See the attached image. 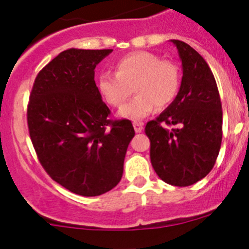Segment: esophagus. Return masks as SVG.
I'll return each instance as SVG.
<instances>
[{
  "instance_id": "1",
  "label": "esophagus",
  "mask_w": 249,
  "mask_h": 249,
  "mask_svg": "<svg viewBox=\"0 0 249 249\" xmlns=\"http://www.w3.org/2000/svg\"><path fill=\"white\" fill-rule=\"evenodd\" d=\"M132 125H134V129L136 132H141L143 130V124L142 123H137V122H134L132 123Z\"/></svg>"
}]
</instances>
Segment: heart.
Returning a JSON list of instances; mask_svg holds the SVG:
<instances>
[{
	"instance_id": "b5f03b06",
	"label": "heart",
	"mask_w": 249,
	"mask_h": 249,
	"mask_svg": "<svg viewBox=\"0 0 249 249\" xmlns=\"http://www.w3.org/2000/svg\"><path fill=\"white\" fill-rule=\"evenodd\" d=\"M115 73L104 72L97 89L105 101L119 107L134 89L136 96L119 110V117L140 120L158 108L169 106L179 89V69L175 62L161 60L150 52H134L117 60Z\"/></svg>"
}]
</instances>
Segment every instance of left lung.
Masks as SVG:
<instances>
[{
    "mask_svg": "<svg viewBox=\"0 0 249 249\" xmlns=\"http://www.w3.org/2000/svg\"><path fill=\"white\" fill-rule=\"evenodd\" d=\"M182 60L183 77L173 102L145 125L150 161L167 184L188 187L213 169L222 144L219 91L205 59L189 44L172 39ZM175 126L172 129L164 126Z\"/></svg>",
    "mask_w": 249,
    "mask_h": 249,
    "instance_id": "obj_1",
    "label": "left lung"
}]
</instances>
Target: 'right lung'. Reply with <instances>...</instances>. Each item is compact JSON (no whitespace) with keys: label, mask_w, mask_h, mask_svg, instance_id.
I'll return each instance as SVG.
<instances>
[{"label":"right lung","mask_w":249,"mask_h":249,"mask_svg":"<svg viewBox=\"0 0 249 249\" xmlns=\"http://www.w3.org/2000/svg\"><path fill=\"white\" fill-rule=\"evenodd\" d=\"M112 49H67L39 71L27 105V126L39 162L56 183L82 196L105 194L120 182L127 119H109L95 67Z\"/></svg>","instance_id":"add662e5"}]
</instances>
